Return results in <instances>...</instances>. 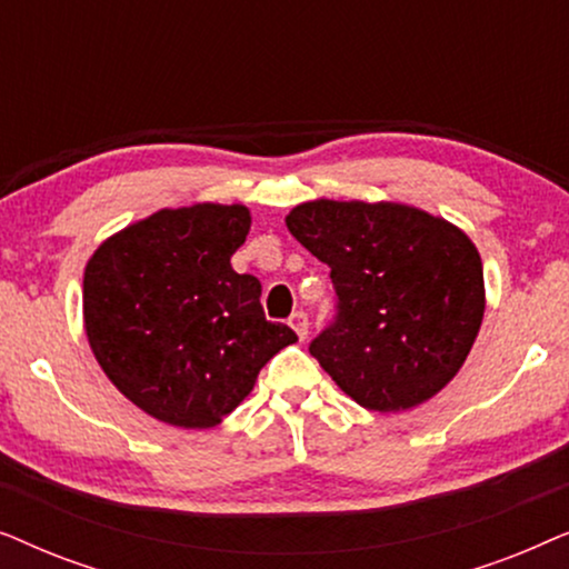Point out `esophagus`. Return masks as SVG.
Wrapping results in <instances>:
<instances>
[{"mask_svg":"<svg viewBox=\"0 0 569 569\" xmlns=\"http://www.w3.org/2000/svg\"><path fill=\"white\" fill-rule=\"evenodd\" d=\"M290 326L295 329V333H298V339L302 341L308 337V313H302V310H298V313L290 316Z\"/></svg>","mask_w":569,"mask_h":569,"instance_id":"1","label":"esophagus"}]
</instances>
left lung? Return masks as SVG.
Instances as JSON below:
<instances>
[{
	"label": "left lung",
	"instance_id": "1",
	"mask_svg": "<svg viewBox=\"0 0 569 569\" xmlns=\"http://www.w3.org/2000/svg\"><path fill=\"white\" fill-rule=\"evenodd\" d=\"M284 222L331 269L337 318L310 355L333 383L370 411H403L442 391L485 318V269L471 238L396 201L316 199Z\"/></svg>",
	"mask_w": 569,
	"mask_h": 569
}]
</instances>
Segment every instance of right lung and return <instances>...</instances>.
<instances>
[{
  "instance_id": "right-lung-1",
  "label": "right lung",
  "mask_w": 569,
  "mask_h": 569,
  "mask_svg": "<svg viewBox=\"0 0 569 569\" xmlns=\"http://www.w3.org/2000/svg\"><path fill=\"white\" fill-rule=\"evenodd\" d=\"M248 230L243 204L160 209L103 240L84 267L92 355L160 422L220 425L263 365L298 341L290 326L267 321L259 279L230 267Z\"/></svg>"
}]
</instances>
